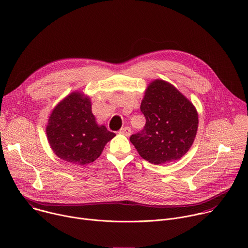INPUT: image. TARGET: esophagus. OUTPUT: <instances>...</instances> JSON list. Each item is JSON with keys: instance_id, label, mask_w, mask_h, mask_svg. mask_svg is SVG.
<instances>
[{"instance_id": "34e87169", "label": "esophagus", "mask_w": 248, "mask_h": 248, "mask_svg": "<svg viewBox=\"0 0 248 248\" xmlns=\"http://www.w3.org/2000/svg\"><path fill=\"white\" fill-rule=\"evenodd\" d=\"M120 133L124 134V135H126V136H129V135H130V133H131V128H130L129 126H124V127L121 128Z\"/></svg>"}]
</instances>
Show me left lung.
Listing matches in <instances>:
<instances>
[{
  "mask_svg": "<svg viewBox=\"0 0 248 248\" xmlns=\"http://www.w3.org/2000/svg\"><path fill=\"white\" fill-rule=\"evenodd\" d=\"M140 111L146 119L145 126L129 139L143 159L163 165L180 160L189 150L198 127V115L175 87L159 79L150 83Z\"/></svg>",
  "mask_w": 248,
  "mask_h": 248,
  "instance_id": "obj_1",
  "label": "left lung"
}]
</instances>
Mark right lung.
<instances>
[{
	"instance_id": "obj_1",
	"label": "right lung",
	"mask_w": 248,
	"mask_h": 248,
	"mask_svg": "<svg viewBox=\"0 0 248 248\" xmlns=\"http://www.w3.org/2000/svg\"><path fill=\"white\" fill-rule=\"evenodd\" d=\"M54 153L63 161L85 165L95 161L116 134L98 125L89 98L75 92L53 110L46 128Z\"/></svg>"
}]
</instances>
